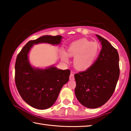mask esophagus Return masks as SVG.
Instances as JSON below:
<instances>
[{
	"mask_svg": "<svg viewBox=\"0 0 131 131\" xmlns=\"http://www.w3.org/2000/svg\"><path fill=\"white\" fill-rule=\"evenodd\" d=\"M69 79L70 80H74V72H72L70 73V75L69 76Z\"/></svg>",
	"mask_w": 131,
	"mask_h": 131,
	"instance_id": "34e87169",
	"label": "esophagus"
}]
</instances>
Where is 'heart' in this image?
Instances as JSON below:
<instances>
[{
    "label": "heart",
    "instance_id": "1",
    "mask_svg": "<svg viewBox=\"0 0 131 131\" xmlns=\"http://www.w3.org/2000/svg\"><path fill=\"white\" fill-rule=\"evenodd\" d=\"M99 45L95 42H91L85 39H81L72 42L68 48V52L63 50L61 58L68 62L70 57H74V65L79 70L90 68L99 54Z\"/></svg>",
    "mask_w": 131,
    "mask_h": 131
}]
</instances>
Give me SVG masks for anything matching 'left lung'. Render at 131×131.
<instances>
[{
  "label": "left lung",
  "instance_id": "obj_1",
  "mask_svg": "<svg viewBox=\"0 0 131 131\" xmlns=\"http://www.w3.org/2000/svg\"><path fill=\"white\" fill-rule=\"evenodd\" d=\"M102 49L94 64L85 71L74 74V92L82 105L99 107L108 101L116 88L119 76V55L107 40L96 35Z\"/></svg>",
  "mask_w": 131,
  "mask_h": 131
}]
</instances>
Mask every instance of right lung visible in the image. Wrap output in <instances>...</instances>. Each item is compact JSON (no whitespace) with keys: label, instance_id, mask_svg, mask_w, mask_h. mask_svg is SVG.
<instances>
[{"label":"right lung","instance_id":"right-lung-1","mask_svg":"<svg viewBox=\"0 0 131 131\" xmlns=\"http://www.w3.org/2000/svg\"><path fill=\"white\" fill-rule=\"evenodd\" d=\"M62 38L60 35L41 36L28 42L17 55L15 65L17 88L23 100L37 109H46L54 105L62 87L69 81L70 71L59 69L54 65L45 69L33 67L29 53L34 44L59 45Z\"/></svg>","mask_w":131,"mask_h":131}]
</instances>
